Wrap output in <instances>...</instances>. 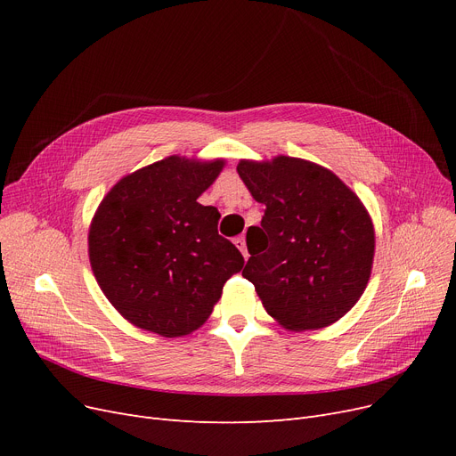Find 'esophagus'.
I'll return each mask as SVG.
<instances>
[{"instance_id": "34e87169", "label": "esophagus", "mask_w": 456, "mask_h": 456, "mask_svg": "<svg viewBox=\"0 0 456 456\" xmlns=\"http://www.w3.org/2000/svg\"><path fill=\"white\" fill-rule=\"evenodd\" d=\"M234 246L242 251L244 258H248V256H249V255H248V248H246V238H244V236H236V238H234Z\"/></svg>"}]
</instances>
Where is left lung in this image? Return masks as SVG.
Listing matches in <instances>:
<instances>
[{
	"label": "left lung",
	"instance_id": "8db88e82",
	"mask_svg": "<svg viewBox=\"0 0 456 456\" xmlns=\"http://www.w3.org/2000/svg\"><path fill=\"white\" fill-rule=\"evenodd\" d=\"M236 172L266 207L260 227H251L242 272L266 313L290 330L338 322L371 273L375 231L362 201L327 167L303 159L240 160Z\"/></svg>",
	"mask_w": 456,
	"mask_h": 456
}]
</instances>
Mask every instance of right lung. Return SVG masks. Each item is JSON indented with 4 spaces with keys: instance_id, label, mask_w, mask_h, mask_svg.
Instances as JSON below:
<instances>
[{
    "instance_id": "add662e5",
    "label": "right lung",
    "mask_w": 456,
    "mask_h": 456,
    "mask_svg": "<svg viewBox=\"0 0 456 456\" xmlns=\"http://www.w3.org/2000/svg\"><path fill=\"white\" fill-rule=\"evenodd\" d=\"M225 160L166 157L119 179L88 231L92 272L133 325L166 338L201 327L244 256L218 234L220 212L198 198Z\"/></svg>"
}]
</instances>
